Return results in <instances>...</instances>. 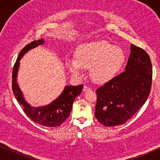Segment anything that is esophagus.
I'll list each match as a JSON object with an SVG mask.
<instances>
[{"label": "esophagus", "instance_id": "1", "mask_svg": "<svg viewBox=\"0 0 160 160\" xmlns=\"http://www.w3.org/2000/svg\"><path fill=\"white\" fill-rule=\"evenodd\" d=\"M89 90H90V88H89V87L84 86V88H83V91H84V92H87V91H89Z\"/></svg>", "mask_w": 160, "mask_h": 160}]
</instances>
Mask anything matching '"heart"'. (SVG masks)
Returning <instances> with one entry per match:
<instances>
[{
    "mask_svg": "<svg viewBox=\"0 0 160 160\" xmlns=\"http://www.w3.org/2000/svg\"><path fill=\"white\" fill-rule=\"evenodd\" d=\"M75 59H68L66 68L73 76H81L84 68H89L91 79L96 84H105L117 75L126 60L123 49L104 41L81 45Z\"/></svg>",
    "mask_w": 160,
    "mask_h": 160,
    "instance_id": "obj_1",
    "label": "heart"
}]
</instances>
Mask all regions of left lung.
I'll list each match as a JSON object with an SVG mask.
<instances>
[{
  "label": "left lung",
  "instance_id": "8db88e82",
  "mask_svg": "<svg viewBox=\"0 0 160 160\" xmlns=\"http://www.w3.org/2000/svg\"><path fill=\"white\" fill-rule=\"evenodd\" d=\"M124 71L97 90L95 117L106 127L123 124L145 103L152 82L148 54L131 44Z\"/></svg>",
  "mask_w": 160,
  "mask_h": 160
}]
</instances>
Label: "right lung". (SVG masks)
<instances>
[{"label": "right lung", "mask_w": 160, "mask_h": 160, "mask_svg": "<svg viewBox=\"0 0 160 160\" xmlns=\"http://www.w3.org/2000/svg\"><path fill=\"white\" fill-rule=\"evenodd\" d=\"M44 43L45 41L43 38L34 41L25 46L19 52L13 68L12 89L17 100L22 106L23 110L28 117L37 124L52 128L61 125L69 117L74 100L82 92L83 85L65 86L62 93L51 103L46 106L33 107L28 103L17 82V75L20 65L19 61L28 51L39 45L44 44Z\"/></svg>", "instance_id": "right-lung-1"}]
</instances>
